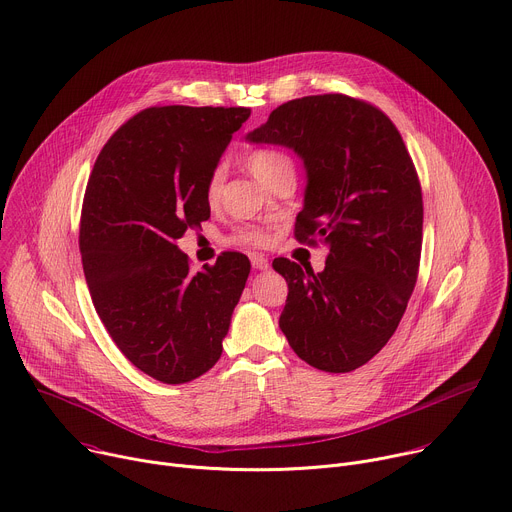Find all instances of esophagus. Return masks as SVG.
<instances>
[{"label": "esophagus", "instance_id": "1", "mask_svg": "<svg viewBox=\"0 0 512 512\" xmlns=\"http://www.w3.org/2000/svg\"><path fill=\"white\" fill-rule=\"evenodd\" d=\"M251 265H253V269H267L269 267V259L265 255H261V253H253L251 255Z\"/></svg>", "mask_w": 512, "mask_h": 512}]
</instances>
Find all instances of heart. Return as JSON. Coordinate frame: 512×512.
Wrapping results in <instances>:
<instances>
[{"mask_svg":"<svg viewBox=\"0 0 512 512\" xmlns=\"http://www.w3.org/2000/svg\"><path fill=\"white\" fill-rule=\"evenodd\" d=\"M247 167L251 169V173L263 181L265 185H269L275 177L286 175V173H294V159L275 147H261L255 149L247 155ZM222 169L216 167L208 181H206V202L210 206H216L220 200V192H222ZM269 241V232L263 226L257 224H245L241 228H237L232 235L228 237V243L232 245H245V247H265Z\"/></svg>","mask_w":512,"mask_h":512,"instance_id":"b5f03b06","label":"heart"}]
</instances>
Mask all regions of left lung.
<instances>
[{"label":"left lung","instance_id":"1","mask_svg":"<svg viewBox=\"0 0 512 512\" xmlns=\"http://www.w3.org/2000/svg\"><path fill=\"white\" fill-rule=\"evenodd\" d=\"M249 141L302 157L308 185L294 235L329 251L320 273L273 261L288 282L280 329L308 365L347 374L390 341L416 284L423 192L414 163L380 108L343 94L277 106Z\"/></svg>","mask_w":512,"mask_h":512}]
</instances>
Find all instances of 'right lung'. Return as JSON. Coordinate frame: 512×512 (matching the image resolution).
<instances>
[{"mask_svg":"<svg viewBox=\"0 0 512 512\" xmlns=\"http://www.w3.org/2000/svg\"><path fill=\"white\" fill-rule=\"evenodd\" d=\"M249 108L155 106L124 122L89 175L79 222L87 288L116 347L163 384L220 359L251 263L222 253L190 271L175 245L210 218L206 181Z\"/></svg>","mask_w":512,"mask_h":512,"instance_id":"right-lung-1","label":"right lung"}]
</instances>
